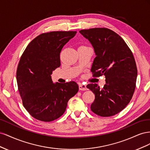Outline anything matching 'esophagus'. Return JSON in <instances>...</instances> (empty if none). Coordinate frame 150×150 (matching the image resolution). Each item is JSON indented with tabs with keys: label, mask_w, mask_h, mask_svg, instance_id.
Segmentation results:
<instances>
[{
	"label": "esophagus",
	"mask_w": 150,
	"mask_h": 150,
	"mask_svg": "<svg viewBox=\"0 0 150 150\" xmlns=\"http://www.w3.org/2000/svg\"><path fill=\"white\" fill-rule=\"evenodd\" d=\"M79 89L81 91H86V90L88 89V88H87V87H86V85L82 84L81 83L79 84Z\"/></svg>",
	"instance_id": "34e87169"
}]
</instances>
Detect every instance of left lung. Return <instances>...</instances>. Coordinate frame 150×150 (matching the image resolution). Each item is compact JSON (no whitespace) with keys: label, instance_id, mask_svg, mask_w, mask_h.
I'll list each match as a JSON object with an SVG mask.
<instances>
[{"label":"left lung","instance_id":"left-lung-1","mask_svg":"<svg viewBox=\"0 0 150 150\" xmlns=\"http://www.w3.org/2000/svg\"><path fill=\"white\" fill-rule=\"evenodd\" d=\"M79 33L91 44L96 54L91 72L93 76H105L106 84L100 89L89 84L95 99L91 110L103 117L114 116L130 102L134 91L137 67L133 54L120 36L107 28L81 30Z\"/></svg>","mask_w":150,"mask_h":150}]
</instances>
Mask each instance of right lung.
<instances>
[{
	"instance_id": "obj_1",
	"label": "right lung",
	"mask_w": 150,
	"mask_h": 150,
	"mask_svg": "<svg viewBox=\"0 0 150 150\" xmlns=\"http://www.w3.org/2000/svg\"><path fill=\"white\" fill-rule=\"evenodd\" d=\"M76 31H54L37 36L28 44L17 66L16 78L22 103L38 120L49 122L61 116L67 102L78 93L74 81L53 83L52 71L61 66L62 47Z\"/></svg>"
}]
</instances>
